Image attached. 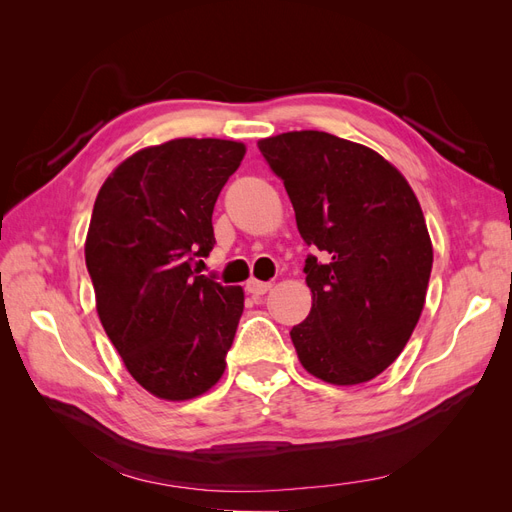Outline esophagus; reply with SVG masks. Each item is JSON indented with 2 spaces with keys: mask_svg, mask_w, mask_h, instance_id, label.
I'll use <instances>...</instances> for the list:
<instances>
[{
  "mask_svg": "<svg viewBox=\"0 0 512 512\" xmlns=\"http://www.w3.org/2000/svg\"><path fill=\"white\" fill-rule=\"evenodd\" d=\"M271 282H258V280H250V282H247V292H252L254 294V297H260V294H267L269 290H271Z\"/></svg>",
  "mask_w": 512,
  "mask_h": 512,
  "instance_id": "1",
  "label": "esophagus"
}]
</instances>
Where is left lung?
Masks as SVG:
<instances>
[{"label": "left lung", "instance_id": "1", "mask_svg": "<svg viewBox=\"0 0 512 512\" xmlns=\"http://www.w3.org/2000/svg\"><path fill=\"white\" fill-rule=\"evenodd\" d=\"M284 181L307 256L312 312L290 339L309 374L337 386L374 380L421 318L433 265L425 215L406 177L378 151L329 132L260 138Z\"/></svg>", "mask_w": 512, "mask_h": 512}]
</instances>
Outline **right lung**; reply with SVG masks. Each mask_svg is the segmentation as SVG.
<instances>
[{"label":"right lung","instance_id":"1","mask_svg":"<svg viewBox=\"0 0 512 512\" xmlns=\"http://www.w3.org/2000/svg\"><path fill=\"white\" fill-rule=\"evenodd\" d=\"M243 156L237 141L175 138L132 153L98 192L85 239L98 316L158 399H194L226 369L245 294L192 262L213 250L215 200Z\"/></svg>","mask_w":512,"mask_h":512}]
</instances>
